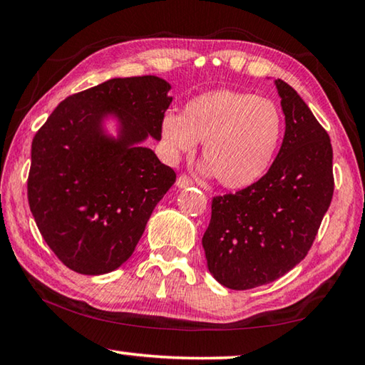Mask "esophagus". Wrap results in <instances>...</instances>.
Listing matches in <instances>:
<instances>
[{
  "label": "esophagus",
  "mask_w": 365,
  "mask_h": 365,
  "mask_svg": "<svg viewBox=\"0 0 365 365\" xmlns=\"http://www.w3.org/2000/svg\"><path fill=\"white\" fill-rule=\"evenodd\" d=\"M191 185H193V180H191V178L187 177V175H180L175 182V187L180 188V190L188 188V187H191Z\"/></svg>",
  "instance_id": "34e87169"
}]
</instances>
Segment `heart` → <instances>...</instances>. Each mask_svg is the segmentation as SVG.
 I'll return each instance as SVG.
<instances>
[{
	"label": "heart",
	"mask_w": 365,
	"mask_h": 365,
	"mask_svg": "<svg viewBox=\"0 0 365 365\" xmlns=\"http://www.w3.org/2000/svg\"><path fill=\"white\" fill-rule=\"evenodd\" d=\"M283 119L267 98L235 90L201 93L185 104L183 113L160 120L168 156L175 160L202 143L201 165L222 187L243 190L267 174L279 151Z\"/></svg>",
	"instance_id": "1"
}]
</instances>
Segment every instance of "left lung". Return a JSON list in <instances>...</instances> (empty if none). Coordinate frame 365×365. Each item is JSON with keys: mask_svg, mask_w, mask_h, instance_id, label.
I'll return each instance as SVG.
<instances>
[{"mask_svg": "<svg viewBox=\"0 0 365 365\" xmlns=\"http://www.w3.org/2000/svg\"><path fill=\"white\" fill-rule=\"evenodd\" d=\"M285 137L261 180L215 196L202 237L207 270L220 285L250 289L280 279L311 250L333 196L329 133L283 80H274Z\"/></svg>", "mask_w": 365, "mask_h": 365, "instance_id": "left-lung-1", "label": "left lung"}]
</instances>
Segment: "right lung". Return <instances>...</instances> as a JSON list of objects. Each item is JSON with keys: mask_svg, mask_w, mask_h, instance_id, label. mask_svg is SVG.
Masks as SVG:
<instances>
[{"mask_svg": "<svg viewBox=\"0 0 365 365\" xmlns=\"http://www.w3.org/2000/svg\"><path fill=\"white\" fill-rule=\"evenodd\" d=\"M156 76L110 78L72 95L32 141L27 182L36 227L63 264L109 274L133 255L175 172L143 143L172 103Z\"/></svg>", "mask_w": 365, "mask_h": 365, "instance_id": "right-lung-1", "label": "right lung"}]
</instances>
